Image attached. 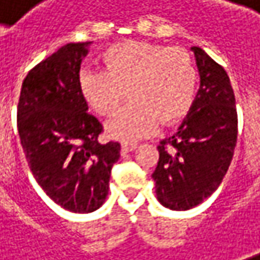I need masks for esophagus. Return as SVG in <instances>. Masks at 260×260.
<instances>
[{
  "instance_id": "esophagus-1",
  "label": "esophagus",
  "mask_w": 260,
  "mask_h": 260,
  "mask_svg": "<svg viewBox=\"0 0 260 260\" xmlns=\"http://www.w3.org/2000/svg\"><path fill=\"white\" fill-rule=\"evenodd\" d=\"M137 148V144H128V142H123L122 144V154H126V152L134 151Z\"/></svg>"
}]
</instances>
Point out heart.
Returning a JSON list of instances; mask_svg holds the SVG:
<instances>
[{
    "mask_svg": "<svg viewBox=\"0 0 260 260\" xmlns=\"http://www.w3.org/2000/svg\"><path fill=\"white\" fill-rule=\"evenodd\" d=\"M102 68L78 74V90L99 115H109L125 96L129 102L106 125L122 141L152 134L157 123L170 125L185 118L198 93V70L190 55L179 48L148 42H123L102 55Z\"/></svg>",
    "mask_w": 260,
    "mask_h": 260,
    "instance_id": "b5f03b06",
    "label": "heart"
}]
</instances>
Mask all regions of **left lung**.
I'll return each mask as SVG.
<instances>
[{"label":"left lung","instance_id":"8db88e82","mask_svg":"<svg viewBox=\"0 0 260 260\" xmlns=\"http://www.w3.org/2000/svg\"><path fill=\"white\" fill-rule=\"evenodd\" d=\"M201 85L182 125L160 142L152 173L160 204L173 211L193 208L220 186L237 142L236 99L225 70L193 46Z\"/></svg>","mask_w":260,"mask_h":260}]
</instances>
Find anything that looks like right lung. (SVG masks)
<instances>
[{"label": "right lung", "instance_id": "add662e5", "mask_svg": "<svg viewBox=\"0 0 260 260\" xmlns=\"http://www.w3.org/2000/svg\"><path fill=\"white\" fill-rule=\"evenodd\" d=\"M90 42L67 43L26 75L17 128L28 167L52 201L71 212H93L108 197L120 144H100L103 126L87 110L78 74Z\"/></svg>", "mask_w": 260, "mask_h": 260}]
</instances>
